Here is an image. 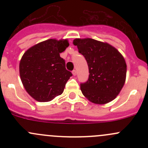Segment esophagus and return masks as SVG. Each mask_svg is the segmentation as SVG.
<instances>
[{
    "label": "esophagus",
    "mask_w": 148,
    "mask_h": 148,
    "mask_svg": "<svg viewBox=\"0 0 148 148\" xmlns=\"http://www.w3.org/2000/svg\"><path fill=\"white\" fill-rule=\"evenodd\" d=\"M72 74H73V75H74V76H76V75H77V71H76L75 69H74L72 71Z\"/></svg>",
    "instance_id": "34e87169"
}]
</instances>
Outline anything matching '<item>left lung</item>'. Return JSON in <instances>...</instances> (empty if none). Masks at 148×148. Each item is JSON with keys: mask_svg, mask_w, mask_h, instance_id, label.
I'll return each instance as SVG.
<instances>
[{"mask_svg": "<svg viewBox=\"0 0 148 148\" xmlns=\"http://www.w3.org/2000/svg\"><path fill=\"white\" fill-rule=\"evenodd\" d=\"M84 56L89 67V78L80 84L82 92L95 104H106L118 95L126 78L127 65L115 48L92 38H76L73 41Z\"/></svg>", "mask_w": 148, "mask_h": 148, "instance_id": "1", "label": "left lung"}]
</instances>
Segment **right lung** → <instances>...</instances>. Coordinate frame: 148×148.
Returning <instances> with one entry per match:
<instances>
[{"label":"right lung","instance_id":"add662e5","mask_svg":"<svg viewBox=\"0 0 148 148\" xmlns=\"http://www.w3.org/2000/svg\"><path fill=\"white\" fill-rule=\"evenodd\" d=\"M67 40L49 39L32 46L23 55L20 77L26 92L38 102H49L62 95L71 71L59 53L68 47Z\"/></svg>","mask_w":148,"mask_h":148}]
</instances>
